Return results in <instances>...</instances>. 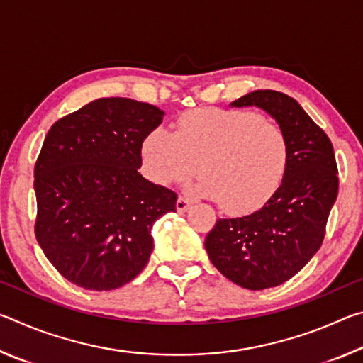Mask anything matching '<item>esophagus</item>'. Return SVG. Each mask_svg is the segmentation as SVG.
<instances>
[{
    "label": "esophagus",
    "mask_w": 363,
    "mask_h": 363,
    "mask_svg": "<svg viewBox=\"0 0 363 363\" xmlns=\"http://www.w3.org/2000/svg\"><path fill=\"white\" fill-rule=\"evenodd\" d=\"M190 205H192V201H190L186 195H179L177 196V201H176V210L179 213L187 211Z\"/></svg>",
    "instance_id": "obj_1"
}]
</instances>
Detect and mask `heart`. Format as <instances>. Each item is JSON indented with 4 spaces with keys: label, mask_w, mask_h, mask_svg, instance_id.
<instances>
[{
    "label": "heart",
    "mask_w": 363,
    "mask_h": 363,
    "mask_svg": "<svg viewBox=\"0 0 363 363\" xmlns=\"http://www.w3.org/2000/svg\"><path fill=\"white\" fill-rule=\"evenodd\" d=\"M203 171L195 189L225 211L242 214L267 203L284 181L288 139L277 123L243 108H196L176 131L153 130L143 143V164L153 182L169 186Z\"/></svg>",
    "instance_id": "obj_1"
}]
</instances>
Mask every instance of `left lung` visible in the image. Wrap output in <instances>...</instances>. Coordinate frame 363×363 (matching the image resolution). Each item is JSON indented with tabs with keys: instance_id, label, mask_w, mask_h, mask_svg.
<instances>
[{
	"instance_id": "1",
	"label": "left lung",
	"mask_w": 363,
	"mask_h": 363,
	"mask_svg": "<svg viewBox=\"0 0 363 363\" xmlns=\"http://www.w3.org/2000/svg\"><path fill=\"white\" fill-rule=\"evenodd\" d=\"M232 106L261 107L277 120L288 139V167L259 211L218 219L205 248L224 277L264 290L290 280L320 248L337 196V167L331 140L293 97L259 89Z\"/></svg>"
}]
</instances>
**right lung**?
<instances>
[{
    "label": "right lung",
    "instance_id": "add662e5",
    "mask_svg": "<svg viewBox=\"0 0 363 363\" xmlns=\"http://www.w3.org/2000/svg\"><path fill=\"white\" fill-rule=\"evenodd\" d=\"M162 120L147 102L102 97L48 131L35 163V237L72 284L115 290L149 262L152 225L177 200L138 171L144 139Z\"/></svg>",
    "mask_w": 363,
    "mask_h": 363
}]
</instances>
